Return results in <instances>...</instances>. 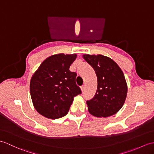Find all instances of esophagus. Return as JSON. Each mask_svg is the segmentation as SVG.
Masks as SVG:
<instances>
[{"instance_id": "obj_1", "label": "esophagus", "mask_w": 154, "mask_h": 154, "mask_svg": "<svg viewBox=\"0 0 154 154\" xmlns=\"http://www.w3.org/2000/svg\"><path fill=\"white\" fill-rule=\"evenodd\" d=\"M85 85H83V86H82V87H81V91H82V92H83V91H85Z\"/></svg>"}]
</instances>
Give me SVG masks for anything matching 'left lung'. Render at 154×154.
I'll use <instances>...</instances> for the list:
<instances>
[{
	"mask_svg": "<svg viewBox=\"0 0 154 154\" xmlns=\"http://www.w3.org/2000/svg\"><path fill=\"white\" fill-rule=\"evenodd\" d=\"M83 58L95 71L98 87L94 96L87 101L91 115L107 117L117 113L126 100L127 85L119 66L109 57L84 54Z\"/></svg>",
	"mask_w": 154,
	"mask_h": 154,
	"instance_id": "8db88e82",
	"label": "left lung"
}]
</instances>
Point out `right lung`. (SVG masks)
<instances>
[{"mask_svg": "<svg viewBox=\"0 0 154 154\" xmlns=\"http://www.w3.org/2000/svg\"><path fill=\"white\" fill-rule=\"evenodd\" d=\"M76 58V54L52 55L45 60L33 75L31 97L41 115L52 119L65 116L73 98L81 94L75 82L77 73L69 70Z\"/></svg>", "mask_w": 154, "mask_h": 154, "instance_id": "right-lung-1", "label": "right lung"}]
</instances>
